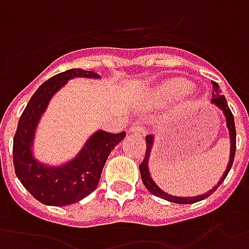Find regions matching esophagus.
<instances>
[{"label": "esophagus", "mask_w": 249, "mask_h": 249, "mask_svg": "<svg viewBox=\"0 0 249 249\" xmlns=\"http://www.w3.org/2000/svg\"><path fill=\"white\" fill-rule=\"evenodd\" d=\"M130 132L131 134H137L139 137H144L147 134L146 127L142 126V124H134V126L130 127Z\"/></svg>", "instance_id": "1"}]
</instances>
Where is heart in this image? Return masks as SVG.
<instances>
[{
    "label": "heart",
    "mask_w": 249,
    "mask_h": 249,
    "mask_svg": "<svg viewBox=\"0 0 249 249\" xmlns=\"http://www.w3.org/2000/svg\"><path fill=\"white\" fill-rule=\"evenodd\" d=\"M190 89V85L183 79H175L166 86V91L170 94H182Z\"/></svg>",
    "instance_id": "b5f03b06"
}]
</instances>
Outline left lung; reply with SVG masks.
Returning <instances> with one entry per match:
<instances>
[{
  "mask_svg": "<svg viewBox=\"0 0 249 249\" xmlns=\"http://www.w3.org/2000/svg\"><path fill=\"white\" fill-rule=\"evenodd\" d=\"M212 99L211 102L213 105H216L219 108H220L223 114L226 115L227 121V127H228V131H230V139H231V152H230V162H228V166H227L226 172L223 174V177L219 180L216 186L213 187L212 190L207 192V194H203V195H199V196L194 197H182V196H174V195H170L167 194L163 190H160L159 187L157 186V183L152 180L151 175H150V171H148V158H150V154H151L152 143H154V137L152 135H147L146 137V155H144V159L143 162L139 164V170H141V175H142V182L143 184L146 186V188L148 191L151 192L152 195H155L158 197H162L164 200L172 201V203H178V204H191V203H196V201H200L203 199L208 197L211 194L216 191V188L220 186L223 180L226 179L228 172L231 170L232 163H233V159H235V151H236V128H235V121H233V115H232L231 110L228 107V103H227V99L224 95L220 94V89H219V85L216 82L212 81Z\"/></svg>",
  "mask_w": 249,
  "mask_h": 249,
  "instance_id": "8db88e82",
  "label": "left lung"
}]
</instances>
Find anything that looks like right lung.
Instances as JSON below:
<instances>
[{
	"label": "right lung",
	"mask_w": 249,
	"mask_h": 249,
	"mask_svg": "<svg viewBox=\"0 0 249 249\" xmlns=\"http://www.w3.org/2000/svg\"><path fill=\"white\" fill-rule=\"evenodd\" d=\"M99 78L97 72L71 69L43 82L18 121L13 139V164L16 175L38 201L46 206H69L89 196L98 187L103 166L112 148L126 137V132L111 134L99 130L83 146L72 160L59 167L37 162L32 152L34 131L49 101L71 78Z\"/></svg>",
	"instance_id": "obj_1"
}]
</instances>
